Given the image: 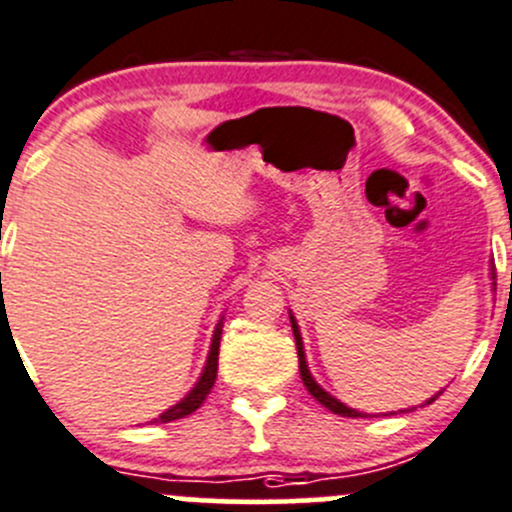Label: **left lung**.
<instances>
[{"label": "left lung", "instance_id": "obj_1", "mask_svg": "<svg viewBox=\"0 0 512 512\" xmlns=\"http://www.w3.org/2000/svg\"><path fill=\"white\" fill-rule=\"evenodd\" d=\"M490 280H493V289H495V265H490ZM289 322H292V332H294V342H297V354H299V374H302V381H304V386H307V391L309 394L314 396V399L319 401V404L324 406V409H329L332 411V414H339V416H349V418H364V416H369V414H364V411H356V409H349L347 404H342V401L339 399H334L332 394H329V391H324L322 386L317 384V381H314V376L309 374V366H307V356H304V344H302V334H299V324H297V319H294V314L289 312ZM438 394H441V391H438ZM436 394V396H438ZM436 396H431V399L426 401V404H431V401H436Z\"/></svg>", "mask_w": 512, "mask_h": 512}]
</instances>
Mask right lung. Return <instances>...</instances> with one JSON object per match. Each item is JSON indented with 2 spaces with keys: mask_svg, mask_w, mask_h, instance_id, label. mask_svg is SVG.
<instances>
[{
  "mask_svg": "<svg viewBox=\"0 0 512 512\" xmlns=\"http://www.w3.org/2000/svg\"><path fill=\"white\" fill-rule=\"evenodd\" d=\"M223 319H225V314L220 317L218 327H215V332H213V344H210L208 361H205L200 379L195 381L193 389H190L188 394H185L183 399L178 401V404L170 406V409L163 411V414H160L158 418H153V423L178 421V418L190 416L195 409H200V406H203L205 396L210 394V389H213V384H215V376H218V354H220V334H223Z\"/></svg>",
  "mask_w": 512,
  "mask_h": 512,
  "instance_id": "right-lung-1",
  "label": "right lung"
}]
</instances>
